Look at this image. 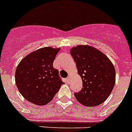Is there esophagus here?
<instances>
[{"mask_svg":"<svg viewBox=\"0 0 132 132\" xmlns=\"http://www.w3.org/2000/svg\"><path fill=\"white\" fill-rule=\"evenodd\" d=\"M66 79V81H67V82H68V81H69V80H70V76H68V77Z\"/></svg>","mask_w":132,"mask_h":132,"instance_id":"34e87169","label":"esophagus"}]
</instances>
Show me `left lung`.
<instances>
[{
  "label": "left lung",
  "instance_id": "1",
  "mask_svg": "<svg viewBox=\"0 0 132 132\" xmlns=\"http://www.w3.org/2000/svg\"><path fill=\"white\" fill-rule=\"evenodd\" d=\"M70 54L83 82L81 90L75 93L77 100L88 107L101 104L108 98L114 86V65L106 55L90 46L72 48Z\"/></svg>",
  "mask_w": 132,
  "mask_h": 132
}]
</instances>
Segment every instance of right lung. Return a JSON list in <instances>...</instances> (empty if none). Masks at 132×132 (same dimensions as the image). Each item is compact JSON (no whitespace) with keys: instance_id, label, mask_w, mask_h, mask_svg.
<instances>
[{"instance_id":"add662e5","label":"right lung","mask_w":132,"mask_h":132,"mask_svg":"<svg viewBox=\"0 0 132 132\" xmlns=\"http://www.w3.org/2000/svg\"><path fill=\"white\" fill-rule=\"evenodd\" d=\"M60 48L44 47L31 53L17 66L15 84L21 94L38 105L47 104L64 83L53 62Z\"/></svg>"}]
</instances>
